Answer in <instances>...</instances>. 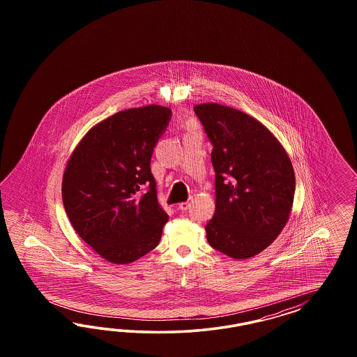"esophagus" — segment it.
Wrapping results in <instances>:
<instances>
[{
  "mask_svg": "<svg viewBox=\"0 0 357 357\" xmlns=\"http://www.w3.org/2000/svg\"><path fill=\"white\" fill-rule=\"evenodd\" d=\"M191 202H192V199H190L188 202H182L178 206H179L181 211H187V209L191 206Z\"/></svg>",
  "mask_w": 357,
  "mask_h": 357,
  "instance_id": "1",
  "label": "esophagus"
}]
</instances>
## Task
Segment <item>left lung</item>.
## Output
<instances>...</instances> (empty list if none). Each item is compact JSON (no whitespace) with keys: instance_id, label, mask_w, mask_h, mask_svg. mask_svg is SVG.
Wrapping results in <instances>:
<instances>
[{"instance_id":"8db88e82","label":"left lung","mask_w":357,"mask_h":357,"mask_svg":"<svg viewBox=\"0 0 357 357\" xmlns=\"http://www.w3.org/2000/svg\"><path fill=\"white\" fill-rule=\"evenodd\" d=\"M194 111L213 145L216 172V211L206 239L233 259H249L289 220L296 188L291 158L266 126L239 109L202 103Z\"/></svg>"}]
</instances>
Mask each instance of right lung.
Masks as SVG:
<instances>
[{"mask_svg":"<svg viewBox=\"0 0 357 357\" xmlns=\"http://www.w3.org/2000/svg\"><path fill=\"white\" fill-rule=\"evenodd\" d=\"M172 116L158 105L123 109L99 121L65 166L61 194L77 234L103 259L128 264L154 249L169 216L157 199L153 149ZM144 183L150 191H137Z\"/></svg>","mask_w":357,"mask_h":357,"instance_id":"add662e5","label":"right lung"}]
</instances>
